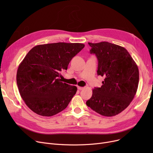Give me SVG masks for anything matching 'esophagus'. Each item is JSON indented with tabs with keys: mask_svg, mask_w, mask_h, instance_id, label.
I'll return each instance as SVG.
<instances>
[{
	"mask_svg": "<svg viewBox=\"0 0 153 153\" xmlns=\"http://www.w3.org/2000/svg\"><path fill=\"white\" fill-rule=\"evenodd\" d=\"M77 89H78V90H79V91H81V90H83V89H84V87L78 86V87H77Z\"/></svg>",
	"mask_w": 153,
	"mask_h": 153,
	"instance_id": "1",
	"label": "esophagus"
}]
</instances>
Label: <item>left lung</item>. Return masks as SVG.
<instances>
[{
    "label": "left lung",
    "mask_w": 153,
    "mask_h": 153,
    "mask_svg": "<svg viewBox=\"0 0 153 153\" xmlns=\"http://www.w3.org/2000/svg\"><path fill=\"white\" fill-rule=\"evenodd\" d=\"M88 43L99 61L97 74L105 79L101 87L92 90L86 104L101 115H117L130 105L137 91L138 66L122 46L107 42Z\"/></svg>",
    "instance_id": "8db88e82"
}]
</instances>
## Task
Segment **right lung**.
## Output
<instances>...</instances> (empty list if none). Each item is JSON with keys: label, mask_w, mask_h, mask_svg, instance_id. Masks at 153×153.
<instances>
[{"label": "right lung", "mask_w": 153, "mask_h": 153, "mask_svg": "<svg viewBox=\"0 0 153 153\" xmlns=\"http://www.w3.org/2000/svg\"><path fill=\"white\" fill-rule=\"evenodd\" d=\"M82 43H54L35 46L19 64L17 84L21 97L35 114L51 117L68 105L77 87L62 82L61 71L67 70Z\"/></svg>", "instance_id": "add662e5"}]
</instances>
